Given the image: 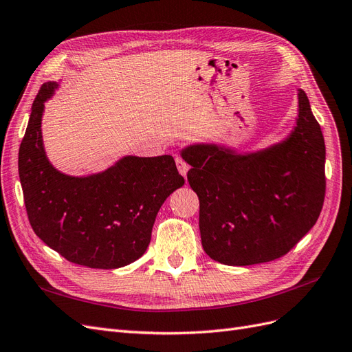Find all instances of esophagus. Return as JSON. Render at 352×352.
<instances>
[{
	"instance_id": "34e87169",
	"label": "esophagus",
	"mask_w": 352,
	"mask_h": 352,
	"mask_svg": "<svg viewBox=\"0 0 352 352\" xmlns=\"http://www.w3.org/2000/svg\"><path fill=\"white\" fill-rule=\"evenodd\" d=\"M175 164H177V168L179 174L183 177H187V173H188V165L186 164V161L181 160V157H175Z\"/></svg>"
}]
</instances>
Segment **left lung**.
<instances>
[{
    "instance_id": "left-lung-1",
    "label": "left lung",
    "mask_w": 352,
    "mask_h": 352,
    "mask_svg": "<svg viewBox=\"0 0 352 352\" xmlns=\"http://www.w3.org/2000/svg\"><path fill=\"white\" fill-rule=\"evenodd\" d=\"M200 200L199 228L206 254L230 266L272 262L307 234L324 200V139L307 95L285 139L254 152L218 143L181 151Z\"/></svg>"
}]
</instances>
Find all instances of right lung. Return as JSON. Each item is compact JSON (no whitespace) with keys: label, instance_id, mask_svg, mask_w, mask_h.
Wrapping results in <instances>:
<instances>
[{"label":"right lung","instance_id":"right-lung-1","mask_svg":"<svg viewBox=\"0 0 352 352\" xmlns=\"http://www.w3.org/2000/svg\"><path fill=\"white\" fill-rule=\"evenodd\" d=\"M58 82L43 83L33 100L19 149V175L29 222L41 240L69 262L117 269L142 257L156 214L184 186L171 155H127L105 171L74 177L58 171L42 140V116Z\"/></svg>","mask_w":352,"mask_h":352}]
</instances>
